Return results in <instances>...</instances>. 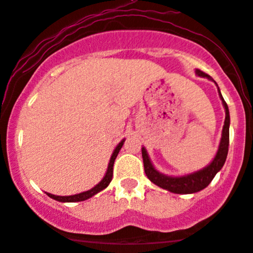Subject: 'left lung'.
I'll use <instances>...</instances> for the list:
<instances>
[{
  "instance_id": "obj_1",
  "label": "left lung",
  "mask_w": 253,
  "mask_h": 253,
  "mask_svg": "<svg viewBox=\"0 0 253 253\" xmlns=\"http://www.w3.org/2000/svg\"><path fill=\"white\" fill-rule=\"evenodd\" d=\"M195 72L197 76L206 77L215 83V81H214L213 78L208 76L207 74H205V72H202L201 70H197L196 69ZM217 92H219L220 100H221L223 108H225L226 117H225V123H223V127H222L221 140H220L219 149H217V152L215 157L213 158V161H211L207 167H205L203 169L199 171H195V172L193 173H188V175H184V176H168V175H164V173L159 172V171L153 167V164L151 163V159L146 149H145V147H141V155H143L145 173H146L147 178H149L153 184L158 185V187L163 188V189L170 191V193L194 194V193H197V191L205 189L206 187H208V184L213 181V178L215 177L216 173L221 170V168L223 167V164H225L226 162V158H227V153H228L229 110H228L227 103H226L225 100H223L219 86H217Z\"/></svg>"
}]
</instances>
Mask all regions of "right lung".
<instances>
[{
  "label": "right lung",
  "instance_id": "add662e5",
  "mask_svg": "<svg viewBox=\"0 0 253 253\" xmlns=\"http://www.w3.org/2000/svg\"><path fill=\"white\" fill-rule=\"evenodd\" d=\"M124 143H125V139H123V140H121L120 143L118 144V146L115 147V150L113 151V155L109 159L108 169H107V171H106V175H104L103 178L101 179V182L97 183V184L95 185L94 188H91L90 190L83 191V193L75 194V195H70V196H58V195H53V194L46 193V194H47V196H50L51 199L56 200V201H59V202H80V201H84V200H88V199H90V197L96 195V194L100 193V191L106 189V188L109 185L110 181H112L113 167H114L115 158H117L119 151L121 150V147H123Z\"/></svg>",
  "mask_w": 253,
  "mask_h": 253
}]
</instances>
